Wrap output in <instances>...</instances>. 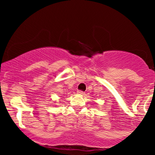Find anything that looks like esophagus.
Segmentation results:
<instances>
[{"label": "esophagus", "mask_w": 155, "mask_h": 155, "mask_svg": "<svg viewBox=\"0 0 155 155\" xmlns=\"http://www.w3.org/2000/svg\"><path fill=\"white\" fill-rule=\"evenodd\" d=\"M77 93H78V94H80V95H84V92L81 91V90H78Z\"/></svg>", "instance_id": "obj_1"}]
</instances>
